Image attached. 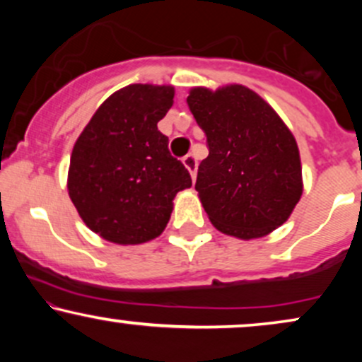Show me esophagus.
<instances>
[{"instance_id": "34e87169", "label": "esophagus", "mask_w": 362, "mask_h": 362, "mask_svg": "<svg viewBox=\"0 0 362 362\" xmlns=\"http://www.w3.org/2000/svg\"><path fill=\"white\" fill-rule=\"evenodd\" d=\"M182 161H184L185 168L189 170V173L192 175V180H195V173H197V160H195L194 155H185L182 158Z\"/></svg>"}]
</instances>
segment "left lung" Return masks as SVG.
<instances>
[{"instance_id":"left-lung-1","label":"left lung","mask_w":362,"mask_h":362,"mask_svg":"<svg viewBox=\"0 0 362 362\" xmlns=\"http://www.w3.org/2000/svg\"><path fill=\"white\" fill-rule=\"evenodd\" d=\"M187 103L209 146L195 182L209 221L240 240L272 233L303 194L293 132L259 93L238 83L216 90L194 86Z\"/></svg>"}]
</instances>
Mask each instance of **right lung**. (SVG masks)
<instances>
[{"label": "right lung", "mask_w": 362, "mask_h": 362, "mask_svg": "<svg viewBox=\"0 0 362 362\" xmlns=\"http://www.w3.org/2000/svg\"><path fill=\"white\" fill-rule=\"evenodd\" d=\"M172 85L134 83L98 107L73 146L68 194L83 223L117 245L163 233L177 192L192 185L158 122L172 109Z\"/></svg>", "instance_id": "right-lung-1"}]
</instances>
